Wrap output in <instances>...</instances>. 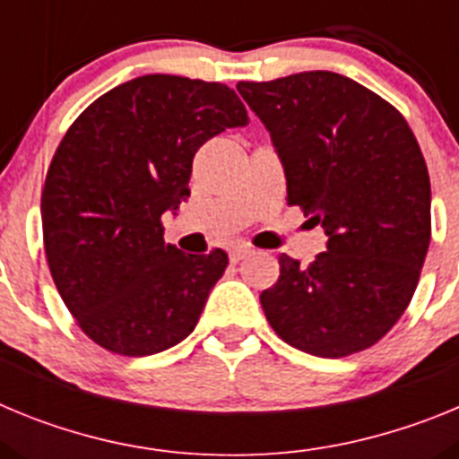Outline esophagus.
I'll list each match as a JSON object with an SVG mask.
<instances>
[{"mask_svg":"<svg viewBox=\"0 0 459 459\" xmlns=\"http://www.w3.org/2000/svg\"><path fill=\"white\" fill-rule=\"evenodd\" d=\"M250 255V248H246V246H238V248H232L230 250V262L232 264H238L243 257H248Z\"/></svg>","mask_w":459,"mask_h":459,"instance_id":"1","label":"esophagus"}]
</instances>
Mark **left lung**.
<instances>
[{
    "mask_svg": "<svg viewBox=\"0 0 459 459\" xmlns=\"http://www.w3.org/2000/svg\"><path fill=\"white\" fill-rule=\"evenodd\" d=\"M266 126L287 179V204L324 227L307 269L280 255L259 301L296 350L342 359L403 317L429 246V177L404 117L375 91L331 71L238 82Z\"/></svg>",
    "mask_w": 459,
    "mask_h": 459,
    "instance_id": "left-lung-1",
    "label": "left lung"
}]
</instances>
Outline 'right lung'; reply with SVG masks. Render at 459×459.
<instances>
[{"label": "right lung", "instance_id": "1", "mask_svg": "<svg viewBox=\"0 0 459 459\" xmlns=\"http://www.w3.org/2000/svg\"><path fill=\"white\" fill-rule=\"evenodd\" d=\"M246 124L225 84L142 75L68 128L40 195L43 243L64 303L103 350L152 356L193 333L227 253H181L160 218L190 195L197 149Z\"/></svg>", "mask_w": 459, "mask_h": 459}]
</instances>
